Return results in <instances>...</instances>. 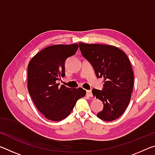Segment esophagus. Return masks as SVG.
<instances>
[{"label":"esophagus","instance_id":"esophagus-1","mask_svg":"<svg viewBox=\"0 0 155 155\" xmlns=\"http://www.w3.org/2000/svg\"><path fill=\"white\" fill-rule=\"evenodd\" d=\"M87 96L91 97L92 96V94H91V90H87Z\"/></svg>","mask_w":155,"mask_h":155}]
</instances>
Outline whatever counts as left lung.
<instances>
[{
    "label": "left lung",
    "instance_id": "8db88e82",
    "mask_svg": "<svg viewBox=\"0 0 155 155\" xmlns=\"http://www.w3.org/2000/svg\"><path fill=\"white\" fill-rule=\"evenodd\" d=\"M83 57L90 63L97 78H103L102 90L91 93L103 103L97 117L104 121L118 118L129 103L134 84L130 62L124 52L115 46L78 43Z\"/></svg>",
    "mask_w": 155,
    "mask_h": 155
}]
</instances>
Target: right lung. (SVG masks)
<instances>
[{
  "mask_svg": "<svg viewBox=\"0 0 155 155\" xmlns=\"http://www.w3.org/2000/svg\"><path fill=\"white\" fill-rule=\"evenodd\" d=\"M78 44L53 45L41 50L28 65V90L35 105L46 118L61 121L71 113L83 89L59 86L57 81L65 76V63L74 55Z\"/></svg>",
  "mask_w": 155,
  "mask_h": 155,
  "instance_id": "obj_1",
  "label": "right lung"
}]
</instances>
